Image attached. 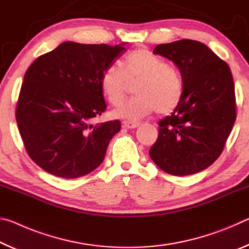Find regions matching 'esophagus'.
Segmentation results:
<instances>
[{
  "instance_id": "esophagus-1",
  "label": "esophagus",
  "mask_w": 249,
  "mask_h": 249,
  "mask_svg": "<svg viewBox=\"0 0 249 249\" xmlns=\"http://www.w3.org/2000/svg\"><path fill=\"white\" fill-rule=\"evenodd\" d=\"M123 124L126 128H136L140 126V123H137V122H132V121H124Z\"/></svg>"
}]
</instances>
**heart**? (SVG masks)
I'll return each mask as SVG.
<instances>
[{"instance_id":"b5f03b06","label":"heart","mask_w":249,"mask_h":249,"mask_svg":"<svg viewBox=\"0 0 249 249\" xmlns=\"http://www.w3.org/2000/svg\"><path fill=\"white\" fill-rule=\"evenodd\" d=\"M121 67L111 65L101 75V89L109 104L119 107L127 94L129 83H135L137 94L114 112L121 119L140 120L154 111L167 114L180 104L184 86L179 71L147 49L125 54Z\"/></svg>"}]
</instances>
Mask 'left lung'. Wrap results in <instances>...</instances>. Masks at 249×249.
Returning a JSON list of instances; mask_svg holds the SVG:
<instances>
[{
  "instance_id": "obj_1",
  "label": "left lung",
  "mask_w": 249,
  "mask_h": 249,
  "mask_svg": "<svg viewBox=\"0 0 249 249\" xmlns=\"http://www.w3.org/2000/svg\"><path fill=\"white\" fill-rule=\"evenodd\" d=\"M154 53L178 67L184 91L172 114L158 123L159 134L149 150L150 158L167 174H196L220 157L235 123L231 69L208 46L196 40L158 45Z\"/></svg>"
}]
</instances>
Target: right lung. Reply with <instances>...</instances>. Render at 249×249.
Instances as JSON below:
<instances>
[{"label": "right lung", "instance_id": "add662e5", "mask_svg": "<svg viewBox=\"0 0 249 249\" xmlns=\"http://www.w3.org/2000/svg\"><path fill=\"white\" fill-rule=\"evenodd\" d=\"M125 52L124 44L66 41L29 66L15 115L25 149L45 171L73 179L102 163L121 122L92 124L107 109L101 75Z\"/></svg>", "mask_w": 249, "mask_h": 249}]
</instances>
